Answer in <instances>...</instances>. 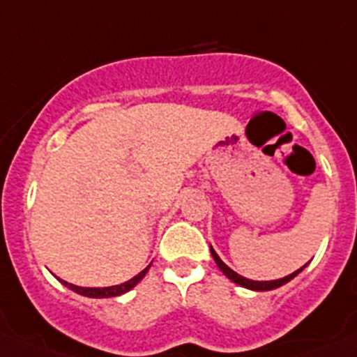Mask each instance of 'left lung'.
Returning a JSON list of instances; mask_svg holds the SVG:
<instances>
[{
  "label": "left lung",
  "instance_id": "obj_1",
  "mask_svg": "<svg viewBox=\"0 0 357 357\" xmlns=\"http://www.w3.org/2000/svg\"><path fill=\"white\" fill-rule=\"evenodd\" d=\"M210 252H212V257H213V260H215V264L219 266V269H221V271L225 273L226 277L230 278L231 282H235V284H238V286L248 287V289H253V291H271V289H277V287L284 286V284H287V282H289V280H293V278L296 277V275H298V273L302 271L303 268H305V266H303V268H300L298 271L291 273V275H287V277H284V278H278V280H271V282L248 280V278H244V277H241V275H237V273H235L234 269L228 268V266H226L225 262H222V260L219 259V255H217V253L213 252V248H210Z\"/></svg>",
  "mask_w": 357,
  "mask_h": 357
}]
</instances>
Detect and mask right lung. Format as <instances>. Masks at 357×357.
<instances>
[{"label":"right lung","mask_w":357,"mask_h":357,"mask_svg":"<svg viewBox=\"0 0 357 357\" xmlns=\"http://www.w3.org/2000/svg\"><path fill=\"white\" fill-rule=\"evenodd\" d=\"M149 268H151V266H147V268H145L144 271L138 273L135 278L123 282V284H120V286L79 287V286H73V284H68V282H64V280H61V282H63L66 287H70L71 291H75V293H79V294H84V296H89V298H109V296H119V294H123V293H127L129 289H132V287H135L136 284H138V282L145 277V273L149 271Z\"/></svg>","instance_id":"obj_1"}]
</instances>
